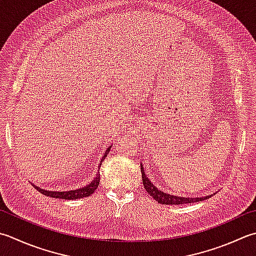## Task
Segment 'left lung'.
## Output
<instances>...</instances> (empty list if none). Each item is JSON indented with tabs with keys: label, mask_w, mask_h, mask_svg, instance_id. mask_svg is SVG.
I'll return each instance as SVG.
<instances>
[{
	"label": "left lung",
	"mask_w": 256,
	"mask_h": 256,
	"mask_svg": "<svg viewBox=\"0 0 256 256\" xmlns=\"http://www.w3.org/2000/svg\"><path fill=\"white\" fill-rule=\"evenodd\" d=\"M141 173H142V181L145 191H146L150 196H152L155 201L165 204V205H178V204H186V203H194V202H200L203 201V200H208V198L212 196L211 195H206V196H202V198H183V196H175V195L168 194V193H164L163 191H160L158 188H155V185L150 181L148 178L145 175L144 173V168L143 165L141 164Z\"/></svg>",
	"instance_id": "left-lung-1"
}]
</instances>
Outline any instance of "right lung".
Wrapping results in <instances>:
<instances>
[{
  "instance_id": "1",
  "label": "right lung",
  "mask_w": 256,
  "mask_h": 256,
  "mask_svg": "<svg viewBox=\"0 0 256 256\" xmlns=\"http://www.w3.org/2000/svg\"><path fill=\"white\" fill-rule=\"evenodd\" d=\"M111 146L112 145H110L106 151H105L103 158L101 160V164H102V161H104V158L108 156V153L110 152V148H111ZM98 183H100V173L92 180L91 183L86 185V186L78 188V190H72V191H66V192L54 191L53 192V191H48V190H43L38 186H35V185H33V186L36 188L38 192H41L42 194L46 195V196H51V198H62V200H76V198H86V196H90L91 194H93L95 192V190L98 188Z\"/></svg>"
}]
</instances>
